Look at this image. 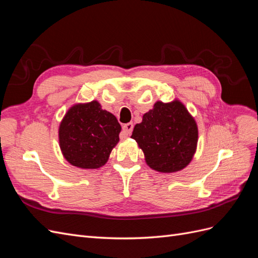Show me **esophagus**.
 <instances>
[{
	"instance_id": "esophagus-1",
	"label": "esophagus",
	"mask_w": 258,
	"mask_h": 258,
	"mask_svg": "<svg viewBox=\"0 0 258 258\" xmlns=\"http://www.w3.org/2000/svg\"><path fill=\"white\" fill-rule=\"evenodd\" d=\"M132 129H134V123H132V122L124 123L123 126H122V131H123V134L126 135V136H128V135L131 134Z\"/></svg>"
}]
</instances>
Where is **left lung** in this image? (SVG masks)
I'll use <instances>...</instances> for the list:
<instances>
[{"instance_id":"left-lung-1","label":"left lung","mask_w":258,"mask_h":258,"mask_svg":"<svg viewBox=\"0 0 258 258\" xmlns=\"http://www.w3.org/2000/svg\"><path fill=\"white\" fill-rule=\"evenodd\" d=\"M145 156L147 166L162 173H173L188 166L198 142L196 120L178 100L157 101L143 115L132 132Z\"/></svg>"}]
</instances>
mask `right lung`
I'll use <instances>...</instances> for the list:
<instances>
[{"instance_id": "1", "label": "right lung", "mask_w": 258, "mask_h": 258, "mask_svg": "<svg viewBox=\"0 0 258 258\" xmlns=\"http://www.w3.org/2000/svg\"><path fill=\"white\" fill-rule=\"evenodd\" d=\"M120 124L101 108L98 101L74 104L59 126V144L63 157L81 169L104 166L119 141Z\"/></svg>"}]
</instances>
